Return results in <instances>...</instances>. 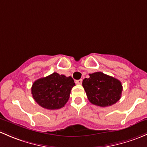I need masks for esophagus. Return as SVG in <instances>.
Segmentation results:
<instances>
[{
    "instance_id": "1",
    "label": "esophagus",
    "mask_w": 147,
    "mask_h": 147,
    "mask_svg": "<svg viewBox=\"0 0 147 147\" xmlns=\"http://www.w3.org/2000/svg\"><path fill=\"white\" fill-rule=\"evenodd\" d=\"M82 81H83V80H82V79H79V80H77V81H76V83L77 84L81 85V84H82Z\"/></svg>"
}]
</instances>
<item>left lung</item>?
<instances>
[{"instance_id":"8db88e82","label":"left lung","mask_w":147,"mask_h":147,"mask_svg":"<svg viewBox=\"0 0 147 147\" xmlns=\"http://www.w3.org/2000/svg\"><path fill=\"white\" fill-rule=\"evenodd\" d=\"M88 78H84L82 85L88 99L92 104L107 107L120 99L122 85L118 79L102 72L90 74Z\"/></svg>"}]
</instances>
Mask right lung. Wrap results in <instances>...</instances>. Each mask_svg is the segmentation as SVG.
<instances>
[{"label":"right lung","instance_id":"add662e5","mask_svg":"<svg viewBox=\"0 0 147 147\" xmlns=\"http://www.w3.org/2000/svg\"><path fill=\"white\" fill-rule=\"evenodd\" d=\"M75 86L71 76L53 73L37 79L32 86V94L35 102L48 110L63 107L69 100L71 90Z\"/></svg>","mask_w":147,"mask_h":147}]
</instances>
